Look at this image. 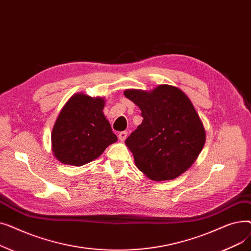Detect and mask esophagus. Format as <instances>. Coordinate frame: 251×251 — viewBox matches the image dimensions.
<instances>
[{
    "mask_svg": "<svg viewBox=\"0 0 251 251\" xmlns=\"http://www.w3.org/2000/svg\"><path fill=\"white\" fill-rule=\"evenodd\" d=\"M127 135H128L127 131H122V132H120V133L118 134V137H119V139H120L121 141H124L127 138Z\"/></svg>",
    "mask_w": 251,
    "mask_h": 251,
    "instance_id": "34e87169",
    "label": "esophagus"
}]
</instances>
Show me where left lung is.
I'll return each mask as SVG.
<instances>
[{"label":"left lung","mask_w":251,"mask_h":251,"mask_svg":"<svg viewBox=\"0 0 251 251\" xmlns=\"http://www.w3.org/2000/svg\"><path fill=\"white\" fill-rule=\"evenodd\" d=\"M124 95L138 105L143 118L125 140L137 168L154 181L185 172L205 141L203 125L187 96L168 84L151 91L127 89Z\"/></svg>","instance_id":"1"}]
</instances>
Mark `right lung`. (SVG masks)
I'll list each match as a JSON object with an SVG mask.
<instances>
[{"label": "right lung", "instance_id": "obj_1", "mask_svg": "<svg viewBox=\"0 0 251 251\" xmlns=\"http://www.w3.org/2000/svg\"><path fill=\"white\" fill-rule=\"evenodd\" d=\"M104 100L77 94L62 109L51 132L52 151L66 165L82 166L117 141L102 109Z\"/></svg>", "mask_w": 251, "mask_h": 251}]
</instances>
